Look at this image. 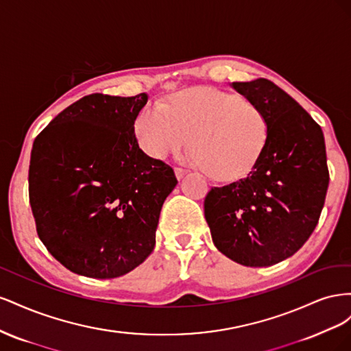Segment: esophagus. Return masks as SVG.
<instances>
[{"label": "esophagus", "instance_id": "esophagus-1", "mask_svg": "<svg viewBox=\"0 0 351 351\" xmlns=\"http://www.w3.org/2000/svg\"><path fill=\"white\" fill-rule=\"evenodd\" d=\"M187 173H189V169H186V168H180V167L176 168V176L178 180H182Z\"/></svg>", "mask_w": 351, "mask_h": 351}]
</instances>
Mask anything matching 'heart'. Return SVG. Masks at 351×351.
Returning a JSON list of instances; mask_svg holds the SVG:
<instances>
[{
	"label": "heart",
	"instance_id": "heart-1",
	"mask_svg": "<svg viewBox=\"0 0 351 351\" xmlns=\"http://www.w3.org/2000/svg\"><path fill=\"white\" fill-rule=\"evenodd\" d=\"M136 136L143 152L155 159L180 154L192 141L195 161L212 178L234 182L259 162L268 123L246 99L215 88H193L165 105H146L137 115Z\"/></svg>",
	"mask_w": 351,
	"mask_h": 351
}]
</instances>
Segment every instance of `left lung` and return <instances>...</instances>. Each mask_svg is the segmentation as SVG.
<instances>
[{
    "mask_svg": "<svg viewBox=\"0 0 351 351\" xmlns=\"http://www.w3.org/2000/svg\"><path fill=\"white\" fill-rule=\"evenodd\" d=\"M268 123L263 154L247 177L212 187L205 218L217 249L244 267H271L311 237L329 184L321 125L268 79L234 82Z\"/></svg>",
    "mask_w": 351,
    "mask_h": 351,
    "instance_id": "8db88e82",
    "label": "left lung"
}]
</instances>
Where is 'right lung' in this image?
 Instances as JSON below:
<instances>
[{"label":"right lung","mask_w":351,"mask_h":351,"mask_svg":"<svg viewBox=\"0 0 351 351\" xmlns=\"http://www.w3.org/2000/svg\"><path fill=\"white\" fill-rule=\"evenodd\" d=\"M147 95L83 97L34 142L29 202L48 252L74 274L117 278L149 256L174 169L147 156L134 121Z\"/></svg>","instance_id":"right-lung-1"}]
</instances>
